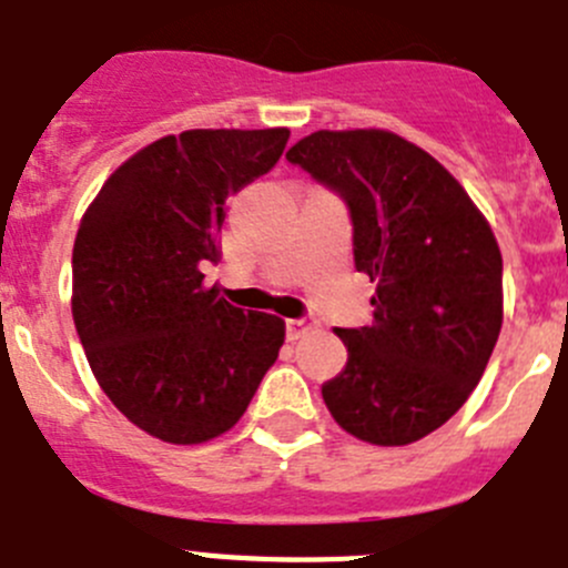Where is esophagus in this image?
<instances>
[{
    "mask_svg": "<svg viewBox=\"0 0 568 568\" xmlns=\"http://www.w3.org/2000/svg\"><path fill=\"white\" fill-rule=\"evenodd\" d=\"M315 321L310 318V315H301V318H290L287 321V338L290 341H298L301 335L307 333V329H313Z\"/></svg>",
    "mask_w": 568,
    "mask_h": 568,
    "instance_id": "esophagus-1",
    "label": "esophagus"
}]
</instances>
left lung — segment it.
Instances as JSON below:
<instances>
[{
	"label": "left lung",
	"instance_id": "left-lung-1",
	"mask_svg": "<svg viewBox=\"0 0 568 568\" xmlns=\"http://www.w3.org/2000/svg\"><path fill=\"white\" fill-rule=\"evenodd\" d=\"M290 164L344 199L373 327L335 329L346 366L321 386L355 438L406 446L458 413L504 324V258L453 173L389 130H318Z\"/></svg>",
	"mask_w": 568,
	"mask_h": 568
}]
</instances>
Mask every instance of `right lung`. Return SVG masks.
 <instances>
[{"mask_svg":"<svg viewBox=\"0 0 568 568\" xmlns=\"http://www.w3.org/2000/svg\"><path fill=\"white\" fill-rule=\"evenodd\" d=\"M290 130H184L128 159L79 224L73 321L113 406L168 444L239 424L278 358L284 321L204 287L227 199L270 173Z\"/></svg>","mask_w":568,"mask_h":568,"instance_id":"1","label":"right lung"}]
</instances>
